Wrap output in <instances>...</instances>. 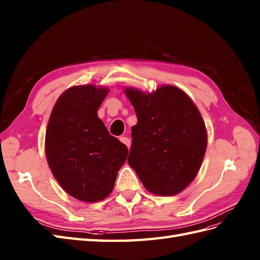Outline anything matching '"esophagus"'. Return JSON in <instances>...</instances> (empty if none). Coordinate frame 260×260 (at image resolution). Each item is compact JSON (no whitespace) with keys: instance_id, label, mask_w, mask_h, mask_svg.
Segmentation results:
<instances>
[{"instance_id":"obj_1","label":"esophagus","mask_w":260,"mask_h":260,"mask_svg":"<svg viewBox=\"0 0 260 260\" xmlns=\"http://www.w3.org/2000/svg\"><path fill=\"white\" fill-rule=\"evenodd\" d=\"M120 141L123 142L126 145V147H128V149H130V147H131V140H130L129 138L121 137V138H120Z\"/></svg>"}]
</instances>
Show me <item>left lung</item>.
<instances>
[{"label":"left lung","mask_w":260,"mask_h":260,"mask_svg":"<svg viewBox=\"0 0 260 260\" xmlns=\"http://www.w3.org/2000/svg\"><path fill=\"white\" fill-rule=\"evenodd\" d=\"M138 122L131 128L129 166L143 186L160 196L182 192L201 168L207 145L205 123L187 94L174 86L143 93L124 89Z\"/></svg>","instance_id":"8db88e82"}]
</instances>
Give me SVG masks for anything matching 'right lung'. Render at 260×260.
<instances>
[{
  "label": "right lung",
  "mask_w": 260,
  "mask_h": 260,
  "mask_svg": "<svg viewBox=\"0 0 260 260\" xmlns=\"http://www.w3.org/2000/svg\"><path fill=\"white\" fill-rule=\"evenodd\" d=\"M108 92L93 85L69 88L56 101L46 129V159L55 179L73 198L89 203L111 193L128 155L98 118Z\"/></svg>",
  "instance_id": "add662e5"
}]
</instances>
